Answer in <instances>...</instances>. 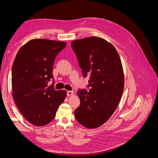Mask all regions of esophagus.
<instances>
[{"label":"esophagus","instance_id":"esophagus-1","mask_svg":"<svg viewBox=\"0 0 158 158\" xmlns=\"http://www.w3.org/2000/svg\"><path fill=\"white\" fill-rule=\"evenodd\" d=\"M74 94L73 91H67V95L70 96V95H73Z\"/></svg>","mask_w":158,"mask_h":158}]
</instances>
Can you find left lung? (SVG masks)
<instances>
[{
  "mask_svg": "<svg viewBox=\"0 0 158 158\" xmlns=\"http://www.w3.org/2000/svg\"><path fill=\"white\" fill-rule=\"evenodd\" d=\"M84 77L89 75V91H77L80 106L74 115L79 123L95 128L115 111L124 89L121 60L114 47L101 37H88L71 43Z\"/></svg>",
  "mask_w": 158,
  "mask_h": 158,
  "instance_id": "8db88e82",
  "label": "left lung"
}]
</instances>
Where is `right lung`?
Listing matches in <instances>:
<instances>
[{"instance_id":"1","label":"right lung","mask_w":158,"mask_h":158,"mask_svg":"<svg viewBox=\"0 0 158 158\" xmlns=\"http://www.w3.org/2000/svg\"><path fill=\"white\" fill-rule=\"evenodd\" d=\"M66 44L44 39H34L19 49L12 68L13 98L26 120L32 125H47L66 96L65 90L56 91L52 84V68L56 56Z\"/></svg>"}]
</instances>
